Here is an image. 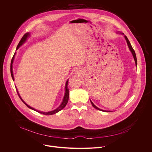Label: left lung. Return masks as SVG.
Listing matches in <instances>:
<instances>
[{
  "instance_id": "obj_1",
  "label": "left lung",
  "mask_w": 152,
  "mask_h": 152,
  "mask_svg": "<svg viewBox=\"0 0 152 152\" xmlns=\"http://www.w3.org/2000/svg\"><path fill=\"white\" fill-rule=\"evenodd\" d=\"M124 37H125V39H126V41H127V43L128 47H129V48L130 50L131 51V52H132V55H133V56H134V60H135V64H136V66H137V56H136V54H135V50H134V49L132 48V46H131V42H130V41H129V39H128L126 35L124 36ZM90 102H91V104H92L93 106L94 107H95L96 109H97V110H100V111H103V110H100V109H99V107H97L96 106H95V105L94 104V103H93L91 102V100H90ZM104 112H105V111H104ZM106 112H107V111H106Z\"/></svg>"
}]
</instances>
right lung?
<instances>
[{"label": "right lung", "instance_id": "right-lung-1", "mask_svg": "<svg viewBox=\"0 0 152 152\" xmlns=\"http://www.w3.org/2000/svg\"><path fill=\"white\" fill-rule=\"evenodd\" d=\"M29 36V33H26V34H25L23 36V37L21 38V39H20L19 43H18V46H17V50L19 48V47H20V46H21V45H22L23 44V43L25 42V41L26 40L27 38H28ZM14 55H15V53H14V56H13V57H12V59H11V76H12V80H14V78L13 73H12V63H13V61H14ZM68 83H69V80H67V82H66V93H65L64 97V99H63V101H62V103L61 104V105L57 108V109H56L55 110H53V111H50V112H48V113H44V112L38 111L35 110L34 108H33V107H31L30 106L28 105V104L22 100V99L21 98V97L20 96L19 94H18V92L17 91V90H17V94H18V96H19V97H20V99L21 100V101H22L29 108H30V109H32V110H34V111H37L38 113H41V114H44V115H53V114H55L57 113L58 112H59V111H60L61 110H62L63 109V108L66 106V104H67V102H68V100H69V90L68 89V87H67Z\"/></svg>", "mask_w": 152, "mask_h": 152}]
</instances>
